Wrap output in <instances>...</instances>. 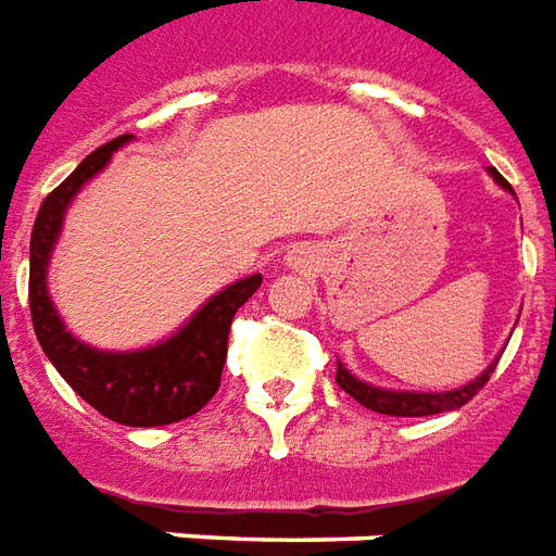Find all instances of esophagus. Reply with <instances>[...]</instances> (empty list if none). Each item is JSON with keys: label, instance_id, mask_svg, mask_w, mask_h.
Returning <instances> with one entry per match:
<instances>
[{"label": "esophagus", "instance_id": "1", "mask_svg": "<svg viewBox=\"0 0 556 556\" xmlns=\"http://www.w3.org/2000/svg\"><path fill=\"white\" fill-rule=\"evenodd\" d=\"M308 263H311L308 248H293V251H287V266H293V269H308Z\"/></svg>", "mask_w": 556, "mask_h": 556}]
</instances>
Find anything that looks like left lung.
I'll return each instance as SVG.
<instances>
[{
  "label": "left lung",
  "instance_id": "left-lung-1",
  "mask_svg": "<svg viewBox=\"0 0 556 556\" xmlns=\"http://www.w3.org/2000/svg\"><path fill=\"white\" fill-rule=\"evenodd\" d=\"M488 173L494 176V182L500 188H506L511 194V185L500 176L494 167H488ZM497 362H491L485 371L476 377L473 383L460 386V389H452V392H395V389H380V386H371L353 377V374L338 362V371H334V383L341 386L348 395H353L359 401L362 407H368L374 413H383V416H434V413H448L464 407L470 397L488 383V377L494 374Z\"/></svg>",
  "mask_w": 556,
  "mask_h": 556
}]
</instances>
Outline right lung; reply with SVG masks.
I'll return each mask as SVG.
<instances>
[{"instance_id":"1","label":"right lung","mask_w":556,"mask_h":556,"mask_svg":"<svg viewBox=\"0 0 556 556\" xmlns=\"http://www.w3.org/2000/svg\"><path fill=\"white\" fill-rule=\"evenodd\" d=\"M128 140L131 134H122L96 149L92 155H86L80 167L53 194L45 197L29 242V308H33L38 344L47 353V359L56 365L65 383L86 404H92L113 422L152 428V425H170L194 416L218 392L230 323L236 311L257 293L263 275H248L242 281L224 287L179 332L152 348L113 353L77 341L65 329L59 311L53 308V299L47 293V263L62 233V218L68 212V203L83 185L108 167L113 152Z\"/></svg>"}]
</instances>
